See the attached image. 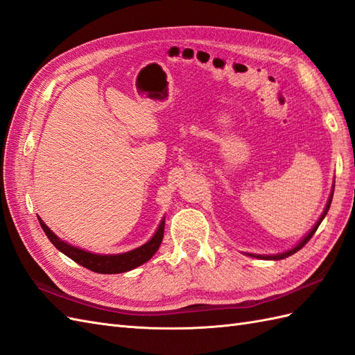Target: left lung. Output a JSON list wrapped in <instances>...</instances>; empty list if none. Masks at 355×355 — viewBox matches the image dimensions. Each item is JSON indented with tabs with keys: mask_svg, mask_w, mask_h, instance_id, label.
<instances>
[{
	"mask_svg": "<svg viewBox=\"0 0 355 355\" xmlns=\"http://www.w3.org/2000/svg\"><path fill=\"white\" fill-rule=\"evenodd\" d=\"M333 193L334 191H331V194H330V198H328V202H327V206H325V209H324V212H322V215H321V218L318 220V223L315 224L313 226V229L310 230L307 235L302 238L300 243H298V245L297 247H293V248H291L289 252H286V253H282V254H275V256H261V254H250V256H253V257H259V259H274V261H280V259H284V257H288V256H291V254H293V253H297L300 248H302L304 247L309 241H310V238H312L313 235H315V232L318 230V227H319V224L322 223V220H324V217L327 215V212H328V209H330V205H331V200H333Z\"/></svg>",
	"mask_w": 355,
	"mask_h": 355,
	"instance_id": "1",
	"label": "left lung"
}]
</instances>
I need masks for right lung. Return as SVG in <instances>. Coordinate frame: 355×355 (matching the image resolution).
<instances>
[{
    "label": "right lung",
    "mask_w": 355,
    "mask_h": 355,
    "mask_svg": "<svg viewBox=\"0 0 355 355\" xmlns=\"http://www.w3.org/2000/svg\"><path fill=\"white\" fill-rule=\"evenodd\" d=\"M39 223H40L43 232L46 233L48 239L55 245V248H58L60 252L64 253L67 257H71L73 262L80 263L81 266L87 268V270L99 272V274H119V272L131 271V270H134V268L143 265L144 262H148L155 253L158 252V248L162 243L164 223L166 221L164 220L161 221L158 230L155 232L152 239L148 241L144 245L138 247L135 250H131V252H128V253H122V254H94L90 252H85V250L72 247L67 243H64V241L57 238V235H54V232L42 221V218H39Z\"/></svg>",
    "instance_id": "right-lung-1"
}]
</instances>
